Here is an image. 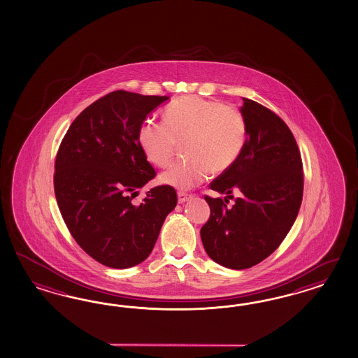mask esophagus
<instances>
[{"label": "esophagus", "instance_id": "esophagus-1", "mask_svg": "<svg viewBox=\"0 0 358 358\" xmlns=\"http://www.w3.org/2000/svg\"><path fill=\"white\" fill-rule=\"evenodd\" d=\"M191 197H192V196H191L189 194L179 192V194H178V201H179V204H183V203H185V201H188Z\"/></svg>", "mask_w": 358, "mask_h": 358}]
</instances>
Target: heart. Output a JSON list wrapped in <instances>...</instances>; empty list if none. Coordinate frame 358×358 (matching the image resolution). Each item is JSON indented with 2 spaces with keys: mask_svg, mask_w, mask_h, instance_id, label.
<instances>
[{
  "mask_svg": "<svg viewBox=\"0 0 358 358\" xmlns=\"http://www.w3.org/2000/svg\"><path fill=\"white\" fill-rule=\"evenodd\" d=\"M137 138L146 158L159 167L171 162L184 141L188 157L164 170L159 182L187 191L203 183L210 173H225L236 162L245 148L247 122L235 106L182 96L166 107L164 123L143 122Z\"/></svg>",
  "mask_w": 358,
  "mask_h": 358,
  "instance_id": "b5f03b06",
  "label": "heart"
}]
</instances>
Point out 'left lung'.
Instances as JSON below:
<instances>
[{"instance_id": "8db88e82", "label": "left lung", "mask_w": 358, "mask_h": 358, "mask_svg": "<svg viewBox=\"0 0 358 358\" xmlns=\"http://www.w3.org/2000/svg\"><path fill=\"white\" fill-rule=\"evenodd\" d=\"M247 138L239 158L210 183L221 197L205 196L210 217L201 241L210 259L245 269L271 255L292 229L303 194L301 153L289 127L260 103L243 98ZM238 190L233 207L227 198Z\"/></svg>"}]
</instances>
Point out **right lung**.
Here are the masks:
<instances>
[{
  "mask_svg": "<svg viewBox=\"0 0 358 358\" xmlns=\"http://www.w3.org/2000/svg\"><path fill=\"white\" fill-rule=\"evenodd\" d=\"M169 96L110 92L85 108L64 136L55 162V194L82 250L110 268H131L150 255L164 218L174 209L173 187L138 188L155 176L138 143L146 116Z\"/></svg>",
  "mask_w": 358,
  "mask_h": 358,
  "instance_id": "right-lung-1",
  "label": "right lung"
}]
</instances>
